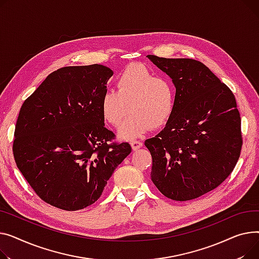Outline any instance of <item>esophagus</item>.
<instances>
[{"label":"esophagus","mask_w":259,"mask_h":259,"mask_svg":"<svg viewBox=\"0 0 259 259\" xmlns=\"http://www.w3.org/2000/svg\"><path fill=\"white\" fill-rule=\"evenodd\" d=\"M131 145H132V148H133V150H137V149H139L140 147H142L143 143H142L141 141H137V140H134V141H132Z\"/></svg>","instance_id":"obj_1"}]
</instances>
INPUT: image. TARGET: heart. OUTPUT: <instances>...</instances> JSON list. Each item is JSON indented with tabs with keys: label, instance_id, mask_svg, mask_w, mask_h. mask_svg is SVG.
Here are the masks:
<instances>
[{
	"label": "heart",
	"instance_id": "obj_1",
	"mask_svg": "<svg viewBox=\"0 0 259 259\" xmlns=\"http://www.w3.org/2000/svg\"><path fill=\"white\" fill-rule=\"evenodd\" d=\"M117 91H108L101 98V114L105 122L118 125L119 136L133 139L145 134L150 127L161 128L172 116L176 89L172 82L142 64L125 67L116 79Z\"/></svg>",
	"mask_w": 259,
	"mask_h": 259
}]
</instances>
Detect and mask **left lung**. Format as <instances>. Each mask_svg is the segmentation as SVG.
Segmentation results:
<instances>
[{"instance_id":"left-lung-1","label":"left lung","mask_w":259,"mask_h":259,"mask_svg":"<svg viewBox=\"0 0 259 259\" xmlns=\"http://www.w3.org/2000/svg\"><path fill=\"white\" fill-rule=\"evenodd\" d=\"M147 57L176 87L171 118L145 146L153 158L151 181L174 201H190L215 189L238 161L240 115L232 91L191 58Z\"/></svg>"}]
</instances>
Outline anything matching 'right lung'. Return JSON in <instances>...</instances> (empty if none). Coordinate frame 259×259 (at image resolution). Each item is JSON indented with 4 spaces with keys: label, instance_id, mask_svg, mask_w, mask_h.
Instances as JSON below:
<instances>
[{
    "label": "right lung",
    "instance_id": "right-lung-1",
    "mask_svg": "<svg viewBox=\"0 0 259 259\" xmlns=\"http://www.w3.org/2000/svg\"><path fill=\"white\" fill-rule=\"evenodd\" d=\"M113 71L102 65L60 68L23 103L13 157L40 199L75 211L95 203L132 151L104 127L101 98Z\"/></svg>",
    "mask_w": 259,
    "mask_h": 259
}]
</instances>
